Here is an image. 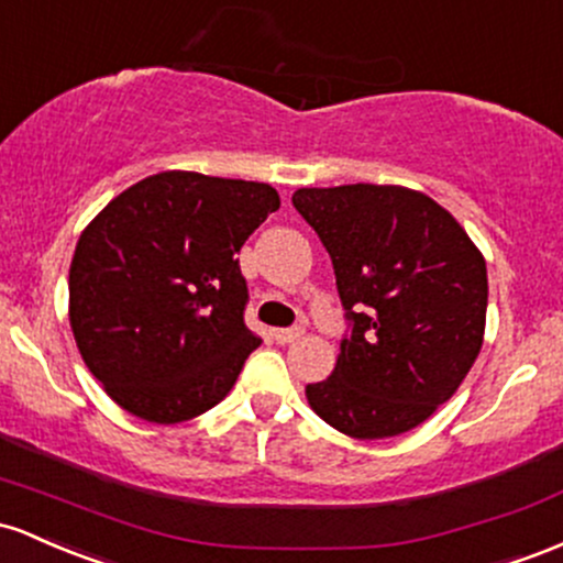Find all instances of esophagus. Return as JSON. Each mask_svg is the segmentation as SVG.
Returning a JSON list of instances; mask_svg holds the SVG:
<instances>
[{"mask_svg":"<svg viewBox=\"0 0 563 563\" xmlns=\"http://www.w3.org/2000/svg\"><path fill=\"white\" fill-rule=\"evenodd\" d=\"M302 327H287V330H274V338H276V343H282V345H287V343H295V340H300L302 338Z\"/></svg>","mask_w":563,"mask_h":563,"instance_id":"1","label":"esophagus"}]
</instances>
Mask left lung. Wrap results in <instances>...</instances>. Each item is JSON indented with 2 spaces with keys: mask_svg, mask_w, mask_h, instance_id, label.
Segmentation results:
<instances>
[{
  "mask_svg": "<svg viewBox=\"0 0 563 563\" xmlns=\"http://www.w3.org/2000/svg\"><path fill=\"white\" fill-rule=\"evenodd\" d=\"M292 205L330 252L349 319L332 375L306 385L308 404L351 439L412 431L452 399L482 351L484 255L412 188H298Z\"/></svg>",
  "mask_w": 563,
  "mask_h": 563,
  "instance_id": "1",
  "label": "left lung"
}]
</instances>
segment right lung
Instances as JSON below:
<instances>
[{
    "label": "right lung",
    "instance_id": "add662e5",
    "mask_svg": "<svg viewBox=\"0 0 563 563\" xmlns=\"http://www.w3.org/2000/svg\"><path fill=\"white\" fill-rule=\"evenodd\" d=\"M268 183L151 175L81 231L68 271L77 349L135 418L173 426L223 401L261 338L236 252L279 210Z\"/></svg>",
    "mask_w": 563,
    "mask_h": 563
}]
</instances>
